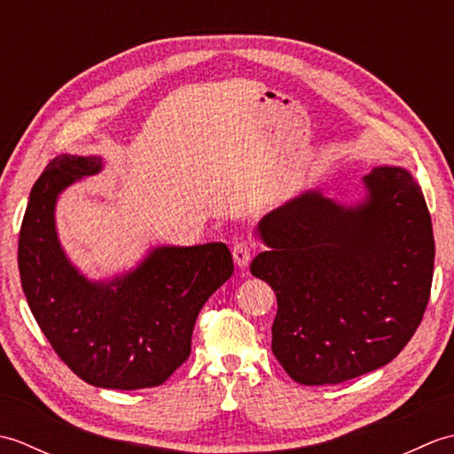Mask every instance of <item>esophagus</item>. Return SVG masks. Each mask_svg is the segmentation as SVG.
<instances>
[{"label": "esophagus", "mask_w": 454, "mask_h": 454, "mask_svg": "<svg viewBox=\"0 0 454 454\" xmlns=\"http://www.w3.org/2000/svg\"><path fill=\"white\" fill-rule=\"evenodd\" d=\"M232 257H234V263L238 267H247L249 259H252V247L247 246V242H236L232 246Z\"/></svg>", "instance_id": "34e87169"}]
</instances>
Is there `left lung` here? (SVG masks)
I'll use <instances>...</instances> for the list:
<instances>
[{
  "instance_id": "obj_1",
  "label": "left lung",
  "mask_w": 454,
  "mask_h": 454,
  "mask_svg": "<svg viewBox=\"0 0 454 454\" xmlns=\"http://www.w3.org/2000/svg\"><path fill=\"white\" fill-rule=\"evenodd\" d=\"M249 271L277 294L271 349L298 384L380 369L416 333L433 281L431 216L411 171L376 166L353 202L310 189L257 224Z\"/></svg>"
}]
</instances>
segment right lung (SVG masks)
I'll return each mask as SVG.
<instances>
[{
	"instance_id": "1",
	"label": "right lung",
	"mask_w": 454,
	"mask_h": 454,
	"mask_svg": "<svg viewBox=\"0 0 454 454\" xmlns=\"http://www.w3.org/2000/svg\"><path fill=\"white\" fill-rule=\"evenodd\" d=\"M101 156H60L28 195L19 273L28 308L58 356L98 388L166 382L189 359L200 308L234 271L226 244L150 246L140 262L91 278L67 257L56 228L62 192L103 171Z\"/></svg>"
}]
</instances>
